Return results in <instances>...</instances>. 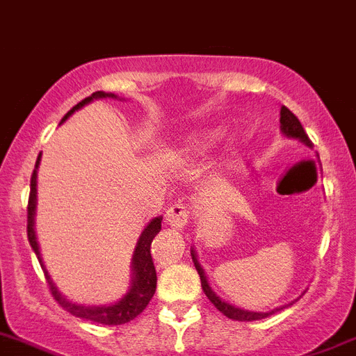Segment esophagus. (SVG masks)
<instances>
[{
    "mask_svg": "<svg viewBox=\"0 0 356 356\" xmlns=\"http://www.w3.org/2000/svg\"><path fill=\"white\" fill-rule=\"evenodd\" d=\"M189 209L185 207V205H181V203H176V205H172V207L167 211L165 218L167 223L171 225V227H175V229H184L185 225L189 223Z\"/></svg>",
    "mask_w": 356,
    "mask_h": 356,
    "instance_id": "esophagus-1",
    "label": "esophagus"
}]
</instances>
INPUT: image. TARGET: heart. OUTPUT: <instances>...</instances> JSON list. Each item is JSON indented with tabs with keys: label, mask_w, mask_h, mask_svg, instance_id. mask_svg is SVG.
Segmentation results:
<instances>
[{
	"label": "heart",
	"mask_w": 356,
	"mask_h": 356,
	"mask_svg": "<svg viewBox=\"0 0 356 356\" xmlns=\"http://www.w3.org/2000/svg\"><path fill=\"white\" fill-rule=\"evenodd\" d=\"M220 135L221 133L218 129H203V131L189 135L180 144L176 145L175 154L180 158L198 156V154L209 151L214 145V142L220 138Z\"/></svg>",
	"instance_id": "b5f03b06"
}]
</instances>
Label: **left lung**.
<instances>
[{
  "label": "left lung",
  "mask_w": 356,
  "mask_h": 356,
  "mask_svg": "<svg viewBox=\"0 0 356 356\" xmlns=\"http://www.w3.org/2000/svg\"><path fill=\"white\" fill-rule=\"evenodd\" d=\"M279 122H281L282 135L288 136V138H297L299 142H302V144L308 145V147L312 145V142H309L308 135H306V131H305V127H302V124L299 122V118L291 113L286 106H282L281 108V120H279ZM191 256H193V263H194V266H196V270H198L200 279H202V288H203V291H205V296L209 297V300H211L216 308L220 309L225 317L232 318V321H241V323H250V321H259V318L268 317V315H273L275 312H279V309L288 308L290 305H293V302H290V305H284V306H281V308H275V309H272V312H266V314H263V312H250V309H243V308H238V306L229 305L227 300H221L220 296H216V291L211 288L207 275H205V270H203L202 265H200L198 256H196V250H194V248H191Z\"/></svg>",
  "instance_id": "obj_1"
}]
</instances>
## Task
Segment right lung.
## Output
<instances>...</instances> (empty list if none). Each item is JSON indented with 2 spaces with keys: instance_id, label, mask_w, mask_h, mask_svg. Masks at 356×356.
Wrapping results in <instances>:
<instances>
[{
  "instance_id": "1",
  "label": "right lung",
  "mask_w": 356,
  "mask_h": 356,
  "mask_svg": "<svg viewBox=\"0 0 356 356\" xmlns=\"http://www.w3.org/2000/svg\"><path fill=\"white\" fill-rule=\"evenodd\" d=\"M117 99L115 93H104V91H95L91 93L90 97H86L84 100H81L77 106L70 109L68 113L63 117L60 124L65 122L66 118L72 117V115L81 109L83 106L90 104L97 99ZM39 162H41V153L38 156V162H35V169L32 172V180H30V196H29V218H26V234H29V241L32 250L35 252L39 263H41V268L47 275L48 286L51 290V296L54 299L59 302L66 312H70L72 315L79 318H86V321H91V323H99L106 324V326H118V324H126L129 321L140 315L145 309V306L149 305V300L153 299L154 290H156V270H154L153 265V257H151V243H153L154 236L160 232L162 229V216L158 218H153L149 221L147 227L142 230L140 238L136 241L135 252H133V259H131V286L129 290L124 293L122 299H118L117 302L108 306H84L77 305V302H72L70 299H66L57 286L51 281L50 273L44 268V263L41 259V252H39V243L38 238H35V230H33V223H35V203H38V167Z\"/></svg>"
}]
</instances>
